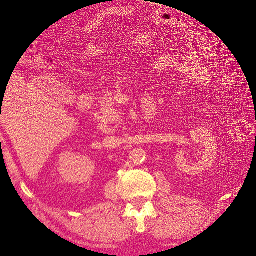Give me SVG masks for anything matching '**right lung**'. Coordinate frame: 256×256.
I'll return each mask as SVG.
<instances>
[{
    "label": "right lung",
    "mask_w": 256,
    "mask_h": 256,
    "mask_svg": "<svg viewBox=\"0 0 256 256\" xmlns=\"http://www.w3.org/2000/svg\"><path fill=\"white\" fill-rule=\"evenodd\" d=\"M1 110H2V108H1Z\"/></svg>",
    "instance_id": "obj_1"
}]
</instances>
